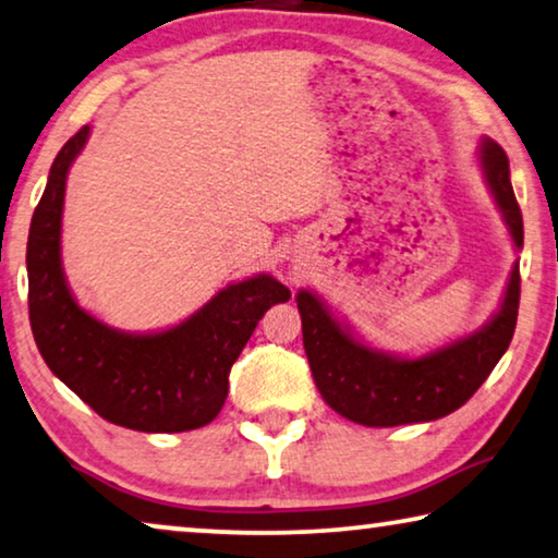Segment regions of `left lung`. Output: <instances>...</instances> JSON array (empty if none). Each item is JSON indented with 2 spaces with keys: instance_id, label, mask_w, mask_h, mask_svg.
Listing matches in <instances>:
<instances>
[{
  "instance_id": "1",
  "label": "left lung",
  "mask_w": 558,
  "mask_h": 558,
  "mask_svg": "<svg viewBox=\"0 0 558 558\" xmlns=\"http://www.w3.org/2000/svg\"><path fill=\"white\" fill-rule=\"evenodd\" d=\"M481 166L513 244L521 248L523 219L506 150L486 138L481 145ZM519 299L521 274L515 264L500 310L486 327L417 360L392 357L357 342L306 289L296 294V306L302 314L306 360L327 405L352 423L392 427L446 417L473 398L511 344Z\"/></svg>"
}]
</instances>
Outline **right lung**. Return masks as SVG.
I'll return each mask as SVG.
<instances>
[{"instance_id":"right-lung-1","label":"right lung","mask_w":558,"mask_h":558,"mask_svg":"<svg viewBox=\"0 0 558 558\" xmlns=\"http://www.w3.org/2000/svg\"><path fill=\"white\" fill-rule=\"evenodd\" d=\"M90 128L62 145L29 223V325L47 367L108 423L141 433L208 425L229 395L231 365L269 306L292 292L269 274L221 289L211 302L156 335L118 332L90 317L64 281L60 229L64 181Z\"/></svg>"}]
</instances>
